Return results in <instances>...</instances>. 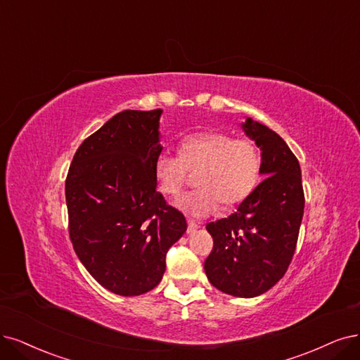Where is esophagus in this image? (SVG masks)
Returning a JSON list of instances; mask_svg holds the SVG:
<instances>
[{"mask_svg": "<svg viewBox=\"0 0 360 360\" xmlns=\"http://www.w3.org/2000/svg\"><path fill=\"white\" fill-rule=\"evenodd\" d=\"M197 229H198V225H197L194 221H188V227H187V233H188V234L194 233Z\"/></svg>", "mask_w": 360, "mask_h": 360, "instance_id": "esophagus-1", "label": "esophagus"}]
</instances>
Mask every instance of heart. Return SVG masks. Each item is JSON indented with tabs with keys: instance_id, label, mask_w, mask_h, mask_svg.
<instances>
[{
	"instance_id": "1",
	"label": "heart",
	"mask_w": 360,
	"mask_h": 360,
	"mask_svg": "<svg viewBox=\"0 0 360 360\" xmlns=\"http://www.w3.org/2000/svg\"><path fill=\"white\" fill-rule=\"evenodd\" d=\"M261 163L255 141L207 130L182 138L178 157L158 154L153 172L158 191L175 197L187 182L188 172L197 170V188L182 198L181 207L194 217H205L215 212L219 203L224 209L243 203L259 181Z\"/></svg>"
}]
</instances>
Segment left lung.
<instances>
[{"instance_id":"obj_1","label":"left lung","mask_w":360,"mask_h":360,"mask_svg":"<svg viewBox=\"0 0 360 360\" xmlns=\"http://www.w3.org/2000/svg\"><path fill=\"white\" fill-rule=\"evenodd\" d=\"M243 129L262 151L265 179L237 212L206 225L214 248L205 271L225 294L252 298L285 276L297 248L305 198L298 158L286 142L250 118Z\"/></svg>"}]
</instances>
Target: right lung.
<instances>
[{"instance_id":"1","label":"right lung","mask_w":360,"mask_h":360,"mask_svg":"<svg viewBox=\"0 0 360 360\" xmlns=\"http://www.w3.org/2000/svg\"><path fill=\"white\" fill-rule=\"evenodd\" d=\"M162 110L115 114L86 138L65 181L70 238L95 281L117 295L154 289L166 254L187 230L155 187Z\"/></svg>"}]
</instances>
